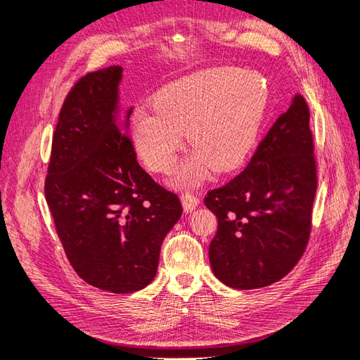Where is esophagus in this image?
Listing matches in <instances>:
<instances>
[{"label": "esophagus", "instance_id": "esophagus-1", "mask_svg": "<svg viewBox=\"0 0 360 360\" xmlns=\"http://www.w3.org/2000/svg\"><path fill=\"white\" fill-rule=\"evenodd\" d=\"M181 204H183L184 212L191 213V212H193L198 207L200 198L195 197V195L191 193V192H184V193H181Z\"/></svg>", "mask_w": 360, "mask_h": 360}]
</instances>
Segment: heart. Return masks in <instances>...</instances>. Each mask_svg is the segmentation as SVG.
<instances>
[{
    "label": "heart",
    "mask_w": 360,
    "mask_h": 360,
    "mask_svg": "<svg viewBox=\"0 0 360 360\" xmlns=\"http://www.w3.org/2000/svg\"><path fill=\"white\" fill-rule=\"evenodd\" d=\"M267 90L255 73L217 68L163 86L153 108H138L130 139L146 165L158 172L176 162L188 132L193 153L174 176L179 186H197L212 168H236L252 150L267 108Z\"/></svg>",
    "instance_id": "heart-1"
}]
</instances>
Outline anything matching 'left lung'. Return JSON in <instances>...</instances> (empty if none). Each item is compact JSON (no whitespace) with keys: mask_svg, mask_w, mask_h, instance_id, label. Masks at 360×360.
<instances>
[{"mask_svg":"<svg viewBox=\"0 0 360 360\" xmlns=\"http://www.w3.org/2000/svg\"><path fill=\"white\" fill-rule=\"evenodd\" d=\"M317 163L304 97L270 127L248 167L207 192L217 217L209 248L214 276L236 290L267 287L288 275L307 249Z\"/></svg>","mask_w":360,"mask_h":360,"instance_id":"obj_1","label":"left lung"}]
</instances>
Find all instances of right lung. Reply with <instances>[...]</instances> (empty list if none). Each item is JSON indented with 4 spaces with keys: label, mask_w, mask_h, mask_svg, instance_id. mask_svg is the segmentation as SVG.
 I'll list each match as a JSON object with an SVG mask.
<instances>
[{
    "label": "right lung",
    "mask_w": 360,
    "mask_h": 360,
    "mask_svg": "<svg viewBox=\"0 0 360 360\" xmlns=\"http://www.w3.org/2000/svg\"><path fill=\"white\" fill-rule=\"evenodd\" d=\"M123 69L86 73L60 111L45 180L49 210L72 267L117 294L156 276L163 238L183 213L176 193L139 167L118 111Z\"/></svg>",
    "instance_id": "obj_1"
}]
</instances>
